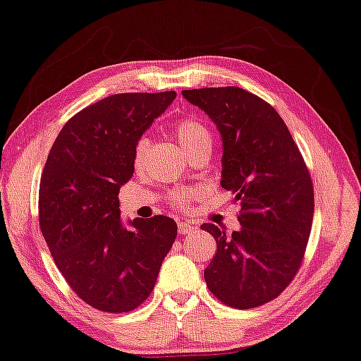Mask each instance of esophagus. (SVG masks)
<instances>
[{
    "label": "esophagus",
    "mask_w": 361,
    "mask_h": 361,
    "mask_svg": "<svg viewBox=\"0 0 361 361\" xmlns=\"http://www.w3.org/2000/svg\"><path fill=\"white\" fill-rule=\"evenodd\" d=\"M195 228H196V224L191 222V220H185V222H180L178 224V230H180L181 235L191 233Z\"/></svg>",
    "instance_id": "34e87169"
}]
</instances>
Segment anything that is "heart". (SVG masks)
Instances as JSON below:
<instances>
[{"instance_id":"b5f03b06","label":"heart","mask_w":361,"mask_h":361,"mask_svg":"<svg viewBox=\"0 0 361 361\" xmlns=\"http://www.w3.org/2000/svg\"><path fill=\"white\" fill-rule=\"evenodd\" d=\"M175 137L180 142L181 149L185 152H191L197 147L202 146H211L212 137L209 133L207 126L204 125L197 118H183L175 125ZM147 150V139H139L133 150V164L134 166H139L142 164L144 155ZM196 195L192 191H176L173 195V201L178 207H190V204L195 201Z\"/></svg>"}]
</instances>
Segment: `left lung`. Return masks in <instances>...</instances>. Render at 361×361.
<instances>
[{"label":"left lung","mask_w":361,"mask_h":361,"mask_svg":"<svg viewBox=\"0 0 361 361\" xmlns=\"http://www.w3.org/2000/svg\"><path fill=\"white\" fill-rule=\"evenodd\" d=\"M217 126L224 144L220 185L240 204L232 235L201 225L217 241L204 271L207 288L236 310L277 298L303 261L314 214L313 181L281 115L240 87L183 90Z\"/></svg>","instance_id":"1"}]
</instances>
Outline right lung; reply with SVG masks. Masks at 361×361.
Wrapping results in <instances>:
<instances>
[{"instance_id": "add662e5", "label": "right lung", "mask_w": 361, "mask_h": 361, "mask_svg": "<svg viewBox=\"0 0 361 361\" xmlns=\"http://www.w3.org/2000/svg\"><path fill=\"white\" fill-rule=\"evenodd\" d=\"M175 97L115 94L89 105L63 126L43 169V238L73 292L105 313H128L149 297L178 232L166 215L125 225L118 201L134 146Z\"/></svg>"}]
</instances>
